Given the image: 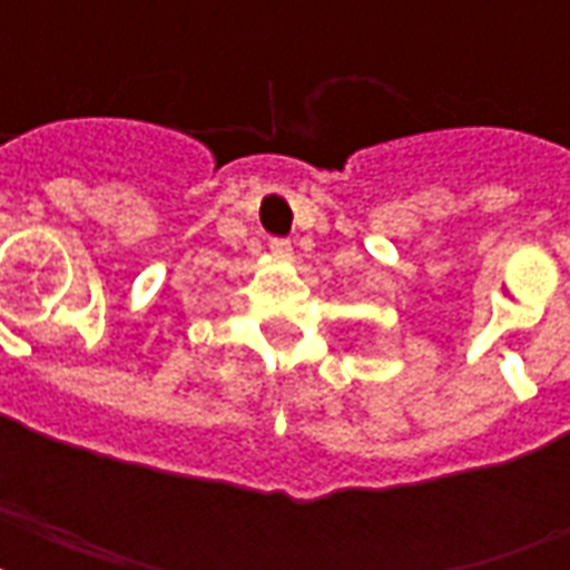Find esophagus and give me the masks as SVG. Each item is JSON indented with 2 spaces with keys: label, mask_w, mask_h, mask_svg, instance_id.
<instances>
[{
  "label": "esophagus",
  "mask_w": 570,
  "mask_h": 570,
  "mask_svg": "<svg viewBox=\"0 0 570 570\" xmlns=\"http://www.w3.org/2000/svg\"><path fill=\"white\" fill-rule=\"evenodd\" d=\"M268 248H272V257H277V259L293 257V245H289L286 239H272V245H268Z\"/></svg>",
  "instance_id": "34e87169"
}]
</instances>
